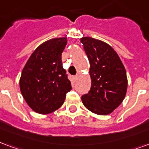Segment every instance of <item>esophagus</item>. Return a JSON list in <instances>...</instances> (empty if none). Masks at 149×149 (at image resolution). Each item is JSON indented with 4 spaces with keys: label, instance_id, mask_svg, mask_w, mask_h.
<instances>
[{
    "label": "esophagus",
    "instance_id": "34e87169",
    "mask_svg": "<svg viewBox=\"0 0 149 149\" xmlns=\"http://www.w3.org/2000/svg\"><path fill=\"white\" fill-rule=\"evenodd\" d=\"M78 77H79V75H76V76H74V77H73V78H74V80L75 81H76V80H77V79H78Z\"/></svg>",
    "mask_w": 149,
    "mask_h": 149
}]
</instances>
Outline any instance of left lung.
Listing matches in <instances>:
<instances>
[{
    "label": "left lung",
    "mask_w": 149,
    "mask_h": 149,
    "mask_svg": "<svg viewBox=\"0 0 149 149\" xmlns=\"http://www.w3.org/2000/svg\"><path fill=\"white\" fill-rule=\"evenodd\" d=\"M90 63L91 86L81 100L95 114L107 115L122 103L127 91L125 67L115 50L101 40L91 37L80 38Z\"/></svg>",
    "instance_id": "left-lung-1"
}]
</instances>
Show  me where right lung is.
Here are the masks:
<instances>
[{"label": "right lung", "mask_w": 149, "mask_h": 149, "mask_svg": "<svg viewBox=\"0 0 149 149\" xmlns=\"http://www.w3.org/2000/svg\"><path fill=\"white\" fill-rule=\"evenodd\" d=\"M67 38H56L42 43L23 69L19 88L25 101L36 113L47 114L61 107L72 89L61 54Z\"/></svg>", "instance_id": "add662e5"}]
</instances>
